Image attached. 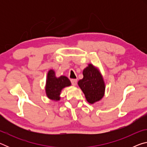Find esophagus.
Segmentation results:
<instances>
[{"mask_svg": "<svg viewBox=\"0 0 147 147\" xmlns=\"http://www.w3.org/2000/svg\"><path fill=\"white\" fill-rule=\"evenodd\" d=\"M71 82L72 83V85L73 86H76L77 84V80L76 79H71Z\"/></svg>", "mask_w": 147, "mask_h": 147, "instance_id": "1", "label": "esophagus"}]
</instances>
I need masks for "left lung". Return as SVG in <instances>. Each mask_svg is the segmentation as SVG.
Wrapping results in <instances>:
<instances>
[{
  "instance_id": "obj_1",
  "label": "left lung",
  "mask_w": 147,
  "mask_h": 147,
  "mask_svg": "<svg viewBox=\"0 0 147 147\" xmlns=\"http://www.w3.org/2000/svg\"><path fill=\"white\" fill-rule=\"evenodd\" d=\"M84 78L78 84L85 94L87 101L94 104L101 100L104 95L105 84L98 69L92 64H89L83 71Z\"/></svg>"
}]
</instances>
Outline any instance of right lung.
Masks as SVG:
<instances>
[{
    "label": "right lung",
    "instance_id": "1",
    "mask_svg": "<svg viewBox=\"0 0 147 147\" xmlns=\"http://www.w3.org/2000/svg\"><path fill=\"white\" fill-rule=\"evenodd\" d=\"M71 83L67 77L61 76L57 78L54 70H50L47 74L45 91L47 97L53 100L60 99V93L65 87L70 86Z\"/></svg>",
    "mask_w": 147,
    "mask_h": 147
}]
</instances>
